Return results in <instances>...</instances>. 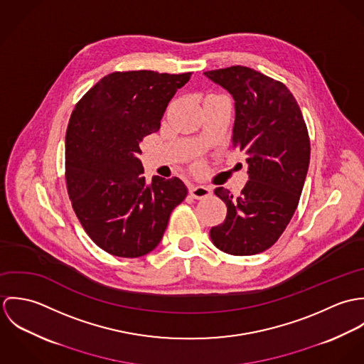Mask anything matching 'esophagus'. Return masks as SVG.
Instances as JSON below:
<instances>
[{
	"instance_id": "1",
	"label": "esophagus",
	"mask_w": 364,
	"mask_h": 364,
	"mask_svg": "<svg viewBox=\"0 0 364 364\" xmlns=\"http://www.w3.org/2000/svg\"><path fill=\"white\" fill-rule=\"evenodd\" d=\"M189 193L195 199H203V198H208V196L211 195V189L208 188V186H202V185H199V186L192 185L189 188Z\"/></svg>"
}]
</instances>
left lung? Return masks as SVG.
Returning a JSON list of instances; mask_svg holds the SVG:
<instances>
[{"mask_svg": "<svg viewBox=\"0 0 364 364\" xmlns=\"http://www.w3.org/2000/svg\"><path fill=\"white\" fill-rule=\"evenodd\" d=\"M234 98L232 146L245 151L250 181L240 196L215 188L227 206L210 238L223 252L255 255L270 248L290 223L310 164V139L300 106L287 87L259 71L232 65L206 71Z\"/></svg>", "mask_w": 364, "mask_h": 364, "instance_id": "left-lung-1", "label": "left lung"}]
</instances>
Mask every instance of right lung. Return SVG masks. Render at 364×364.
<instances>
[{
	"label": "right lung",
	"mask_w": 364,
	"mask_h": 364,
	"mask_svg": "<svg viewBox=\"0 0 364 364\" xmlns=\"http://www.w3.org/2000/svg\"><path fill=\"white\" fill-rule=\"evenodd\" d=\"M191 73H112L75 105L65 133V181L90 238L110 255L139 258L159 244L188 195L179 178L146 182L139 154Z\"/></svg>",
	"instance_id": "add662e5"
}]
</instances>
